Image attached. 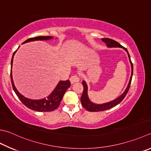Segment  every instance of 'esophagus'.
<instances>
[{"label":"esophagus","instance_id":"1","mask_svg":"<svg viewBox=\"0 0 151 151\" xmlns=\"http://www.w3.org/2000/svg\"><path fill=\"white\" fill-rule=\"evenodd\" d=\"M70 81L71 84H73L74 83H76V82H78L79 81V78L77 75H74L71 77L70 78Z\"/></svg>","mask_w":151,"mask_h":151}]
</instances>
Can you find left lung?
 I'll use <instances>...</instances> for the list:
<instances>
[{"label":"left lung","instance_id":"obj_1","mask_svg":"<svg viewBox=\"0 0 151 151\" xmlns=\"http://www.w3.org/2000/svg\"><path fill=\"white\" fill-rule=\"evenodd\" d=\"M102 41H103L104 43H106V46L108 47H120V48H123V49L126 51L127 55H128L129 60L131 63V66H132V76H131L128 85H127L126 89L125 90V91L123 93V94H122L119 97L114 99V101L106 102V103L101 104H95L89 100L87 95V90H88L87 85L86 83V82L85 81H83L82 84H83V93H82V95L81 97V102L82 106H83L87 110L89 111V112H100V111L112 109V108L116 106V105H118L119 103H120V102L123 101V99L125 98V96H126L127 92H128L130 85H131V82H132V76H133V64L132 61H131L129 54L126 48L122 47V45L120 43H118L117 41H116L114 40H113V39H111L109 38H102Z\"/></svg>","mask_w":151,"mask_h":151}]
</instances>
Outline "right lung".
<instances>
[{
  "label": "right lung",
  "instance_id": "add662e5",
  "mask_svg": "<svg viewBox=\"0 0 151 151\" xmlns=\"http://www.w3.org/2000/svg\"><path fill=\"white\" fill-rule=\"evenodd\" d=\"M52 39V37L51 36H39L36 37H33L28 39L27 40L24 41L22 44L28 42L30 41H44V40H49V39ZM19 48V47H18ZM16 50L14 52L11 60V71H10V78L11 82H12V85L14 92L16 93V95L18 96L19 100H20L23 104L25 106H26L29 109L37 111V112H51V111L55 110L59 106L60 103L63 98L64 93H66V90L70 86V81H60L58 82V85L53 91L50 93V95L47 96V98L39 99V100H32V99H27L23 96L22 94L19 93L15 87L14 83L13 78H12V68L13 63V58L15 55Z\"/></svg>",
  "mask_w": 151,
  "mask_h": 151
}]
</instances>
